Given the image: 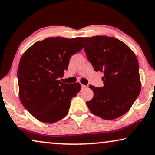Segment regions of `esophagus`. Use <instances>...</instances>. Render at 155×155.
Instances as JSON below:
<instances>
[{
  "mask_svg": "<svg viewBox=\"0 0 155 155\" xmlns=\"http://www.w3.org/2000/svg\"><path fill=\"white\" fill-rule=\"evenodd\" d=\"M81 87H82V89H86V88H87V87H88L87 86L84 85V84H81Z\"/></svg>",
  "mask_w": 155,
  "mask_h": 155,
  "instance_id": "1",
  "label": "esophagus"
}]
</instances>
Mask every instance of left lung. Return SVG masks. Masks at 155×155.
I'll list each match as a JSON object with an SVG mask.
<instances>
[{"mask_svg":"<svg viewBox=\"0 0 155 155\" xmlns=\"http://www.w3.org/2000/svg\"><path fill=\"white\" fill-rule=\"evenodd\" d=\"M84 50L94 71L104 73L102 87L90 85L94 97L87 101L93 114L113 120L127 113L141 89L138 61L126 44L114 37L83 38Z\"/></svg>","mask_w":155,"mask_h":155,"instance_id":"8db88e82","label":"left lung"}]
</instances>
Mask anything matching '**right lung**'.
<instances>
[{
    "label": "right lung",
    "instance_id": "1",
    "mask_svg": "<svg viewBox=\"0 0 155 155\" xmlns=\"http://www.w3.org/2000/svg\"><path fill=\"white\" fill-rule=\"evenodd\" d=\"M82 48V37H49L34 44L21 58L18 70L20 101L40 121L52 124L67 115L81 85L58 79L68 69L71 56Z\"/></svg>",
    "mask_w": 155,
    "mask_h": 155
}]
</instances>
